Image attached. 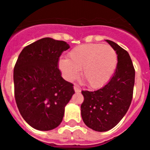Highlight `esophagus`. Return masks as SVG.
Returning a JSON list of instances; mask_svg holds the SVG:
<instances>
[{
	"label": "esophagus",
	"instance_id": "obj_1",
	"mask_svg": "<svg viewBox=\"0 0 150 150\" xmlns=\"http://www.w3.org/2000/svg\"><path fill=\"white\" fill-rule=\"evenodd\" d=\"M74 91H76V92H80V91H81V89H80V88L77 85H74Z\"/></svg>",
	"mask_w": 150,
	"mask_h": 150
}]
</instances>
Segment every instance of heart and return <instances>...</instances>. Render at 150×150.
<instances>
[{
  "label": "heart",
  "instance_id": "heart-1",
  "mask_svg": "<svg viewBox=\"0 0 150 150\" xmlns=\"http://www.w3.org/2000/svg\"><path fill=\"white\" fill-rule=\"evenodd\" d=\"M68 58H61L58 67L67 81L79 76L91 88H98L108 82L117 64V55L112 46L100 43L82 44L74 47Z\"/></svg>",
  "mask_w": 150,
  "mask_h": 150
}]
</instances>
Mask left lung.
<instances>
[{
	"label": "left lung",
	"mask_w": 150,
	"mask_h": 150,
	"mask_svg": "<svg viewBox=\"0 0 150 150\" xmlns=\"http://www.w3.org/2000/svg\"><path fill=\"white\" fill-rule=\"evenodd\" d=\"M116 51L117 67L110 81L94 91H82L84 101L81 115L84 123L96 132H107L121 121L132 103L135 71L129 54L112 41L106 40Z\"/></svg>",
	"instance_id": "obj_1"
}]
</instances>
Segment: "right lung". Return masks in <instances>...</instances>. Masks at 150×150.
Instances as JSON below:
<instances>
[{
	"label": "right lung",
	"instance_id": "1",
	"mask_svg": "<svg viewBox=\"0 0 150 150\" xmlns=\"http://www.w3.org/2000/svg\"><path fill=\"white\" fill-rule=\"evenodd\" d=\"M70 48L62 40L45 38L22 50L13 71L15 99L26 122L50 131L63 120L64 107L75 93L74 85L62 78L59 57Z\"/></svg>",
	"mask_w": 150,
	"mask_h": 150
}]
</instances>
